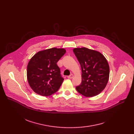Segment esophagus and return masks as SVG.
<instances>
[{"mask_svg":"<svg viewBox=\"0 0 134 134\" xmlns=\"http://www.w3.org/2000/svg\"><path fill=\"white\" fill-rule=\"evenodd\" d=\"M67 77H68V79H72V78L74 77V75H73L72 74H71L70 75H69V76H67Z\"/></svg>","mask_w":134,"mask_h":134,"instance_id":"obj_1","label":"esophagus"}]
</instances>
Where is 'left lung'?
Wrapping results in <instances>:
<instances>
[{
    "instance_id": "obj_1",
    "label": "left lung",
    "mask_w": 134,
    "mask_h": 134,
    "mask_svg": "<svg viewBox=\"0 0 134 134\" xmlns=\"http://www.w3.org/2000/svg\"><path fill=\"white\" fill-rule=\"evenodd\" d=\"M74 53L82 68V83L76 87L86 97L99 94L108 82L110 68L105 57L100 52L85 47L75 48Z\"/></svg>"
}]
</instances>
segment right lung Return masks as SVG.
I'll list each match as a JSON object with an SVG mask.
<instances>
[{
	"label": "right lung",
	"instance_id": "obj_1",
	"mask_svg": "<svg viewBox=\"0 0 134 134\" xmlns=\"http://www.w3.org/2000/svg\"><path fill=\"white\" fill-rule=\"evenodd\" d=\"M66 52L64 48H52L37 52L31 58L27 67V79L35 93L48 97L59 90L64 79L57 63Z\"/></svg>",
	"mask_w": 134,
	"mask_h": 134
}]
</instances>
